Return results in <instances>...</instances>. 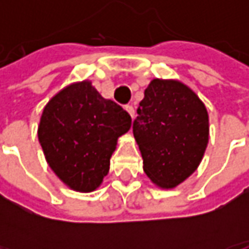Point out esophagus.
Listing matches in <instances>:
<instances>
[{"mask_svg":"<svg viewBox=\"0 0 249 249\" xmlns=\"http://www.w3.org/2000/svg\"><path fill=\"white\" fill-rule=\"evenodd\" d=\"M125 109L128 110V113L130 114V117H132V119H135V108H133L132 105H126Z\"/></svg>","mask_w":249,"mask_h":249,"instance_id":"esophagus-1","label":"esophagus"}]
</instances>
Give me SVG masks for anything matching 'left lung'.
Instances as JSON below:
<instances>
[{
    "mask_svg": "<svg viewBox=\"0 0 249 249\" xmlns=\"http://www.w3.org/2000/svg\"><path fill=\"white\" fill-rule=\"evenodd\" d=\"M144 172L160 188H175L189 178L208 144V112L187 85L152 80L133 121Z\"/></svg>",
    "mask_w": 249,
    "mask_h": 249,
    "instance_id": "obj_1",
    "label": "left lung"
}]
</instances>
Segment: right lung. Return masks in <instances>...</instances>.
I'll return each mask as SVG.
<instances>
[{"label":"right lung","mask_w":249,"mask_h":249,"mask_svg":"<svg viewBox=\"0 0 249 249\" xmlns=\"http://www.w3.org/2000/svg\"><path fill=\"white\" fill-rule=\"evenodd\" d=\"M130 125L126 110L82 81L64 88L46 104L38 140L62 183L78 192H92L108 175L117 139Z\"/></svg>","instance_id":"1"}]
</instances>
